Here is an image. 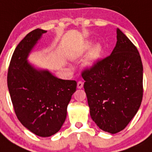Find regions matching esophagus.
<instances>
[{
    "instance_id": "1",
    "label": "esophagus",
    "mask_w": 152,
    "mask_h": 152,
    "mask_svg": "<svg viewBox=\"0 0 152 152\" xmlns=\"http://www.w3.org/2000/svg\"><path fill=\"white\" fill-rule=\"evenodd\" d=\"M83 86H84V83H83L81 80H80V81L77 82V88H78V89H81V88H83Z\"/></svg>"
}]
</instances>
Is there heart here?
Wrapping results in <instances>:
<instances>
[{
    "instance_id": "1",
    "label": "heart",
    "mask_w": 152,
    "mask_h": 152,
    "mask_svg": "<svg viewBox=\"0 0 152 152\" xmlns=\"http://www.w3.org/2000/svg\"><path fill=\"white\" fill-rule=\"evenodd\" d=\"M87 48L88 49L91 48V43L88 44ZM102 52H103V48H102V46L100 45H96L95 46H94L92 50L90 52L88 61H87V64H88V66H92L93 64L96 63V61L101 56Z\"/></svg>"
}]
</instances>
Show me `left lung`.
Returning a JSON list of instances; mask_svg holds the SVG:
<instances>
[{
	"instance_id": "1",
	"label": "left lung",
	"mask_w": 152,
	"mask_h": 152,
	"mask_svg": "<svg viewBox=\"0 0 152 152\" xmlns=\"http://www.w3.org/2000/svg\"><path fill=\"white\" fill-rule=\"evenodd\" d=\"M112 53L82 72L90 114L102 130L115 134L135 116L143 96V66L139 52L116 29Z\"/></svg>"
}]
</instances>
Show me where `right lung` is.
<instances>
[{
	"instance_id": "obj_1",
	"label": "right lung",
	"mask_w": 152,
	"mask_h": 152,
	"mask_svg": "<svg viewBox=\"0 0 152 152\" xmlns=\"http://www.w3.org/2000/svg\"><path fill=\"white\" fill-rule=\"evenodd\" d=\"M46 31L36 29L17 45L10 60L7 87L17 119L35 135L49 137L59 131L77 82L37 70L27 61L30 51Z\"/></svg>"
}]
</instances>
